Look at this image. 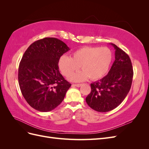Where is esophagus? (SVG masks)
<instances>
[{
    "label": "esophagus",
    "mask_w": 149,
    "mask_h": 149,
    "mask_svg": "<svg viewBox=\"0 0 149 149\" xmlns=\"http://www.w3.org/2000/svg\"><path fill=\"white\" fill-rule=\"evenodd\" d=\"M81 85H82V84H72V86H76V87H80V86H81Z\"/></svg>",
    "instance_id": "obj_1"
}]
</instances>
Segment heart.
<instances>
[{"label": "heart", "mask_w": 149, "mask_h": 149, "mask_svg": "<svg viewBox=\"0 0 149 149\" xmlns=\"http://www.w3.org/2000/svg\"><path fill=\"white\" fill-rule=\"evenodd\" d=\"M112 53L107 47H84L78 49L72 54V58L61 56L58 61V67L61 73L68 76L83 70L70 77L73 81H82L89 77L92 80L101 79L109 71L112 61Z\"/></svg>", "instance_id": "b5f03b06"}]
</instances>
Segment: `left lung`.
I'll use <instances>...</instances> for the list:
<instances>
[{
	"label": "left lung",
	"mask_w": 149,
	"mask_h": 149,
	"mask_svg": "<svg viewBox=\"0 0 149 149\" xmlns=\"http://www.w3.org/2000/svg\"><path fill=\"white\" fill-rule=\"evenodd\" d=\"M115 61L108 74L91 84V91L86 97L88 106L94 111H112L124 101L129 93L133 78V68L129 56L116 45Z\"/></svg>",
	"instance_id": "8db88e82"
}]
</instances>
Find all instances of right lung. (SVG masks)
<instances>
[{"instance_id":"add662e5","label":"right lung","mask_w":149,"mask_h":149,"mask_svg":"<svg viewBox=\"0 0 149 149\" xmlns=\"http://www.w3.org/2000/svg\"><path fill=\"white\" fill-rule=\"evenodd\" d=\"M70 48L56 38L31 44L19 67V86L29 104L40 112L53 110L64 100L71 86L60 73L58 61Z\"/></svg>"}]
</instances>
